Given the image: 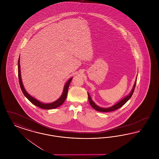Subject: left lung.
Masks as SVG:
<instances>
[{
	"instance_id": "obj_1",
	"label": "left lung",
	"mask_w": 159,
	"mask_h": 159,
	"mask_svg": "<svg viewBox=\"0 0 159 159\" xmlns=\"http://www.w3.org/2000/svg\"><path fill=\"white\" fill-rule=\"evenodd\" d=\"M136 83V80L135 82L134 83V85L133 86V88H132V91H131L130 93L128 95L126 96V97H125L124 98L122 99L121 101H120L119 102H118L117 104H114L112 107H108V108H102V107H99L97 104H95V103L92 101V99H91L90 95L89 94V93H88V99H89V104H91V106L93 108H94L97 111H100V112H110V111H114V110L120 108L121 106H123L128 101L129 99L131 98V97H132V94H133V93L134 92V90H135Z\"/></svg>"
}]
</instances>
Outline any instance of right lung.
Wrapping results in <instances>:
<instances>
[{"instance_id":"obj_1","label":"right lung","mask_w":159,"mask_h":159,"mask_svg":"<svg viewBox=\"0 0 159 159\" xmlns=\"http://www.w3.org/2000/svg\"><path fill=\"white\" fill-rule=\"evenodd\" d=\"M20 58L18 59V79H19V82H20V88L21 89V91L23 92V94L24 95V96L28 99L32 104H33L35 106H38V107L45 109V110H51V109H54L58 107L61 106L64 102L65 101L66 99L67 98V93H68V87L70 85V83L71 82L73 77H71L67 82L66 83V84L64 85V88L63 89V92L60 98L57 99V101H54L53 102L51 103H49V104H45V103H42L41 102H40L39 101L37 100L36 99L33 98V97H31L30 95H29L27 92L25 91V89L24 88L23 86V82H22V80H21V70H20Z\"/></svg>"}]
</instances>
